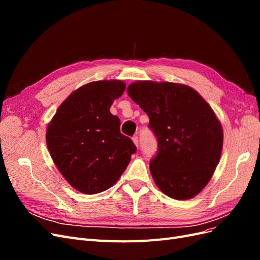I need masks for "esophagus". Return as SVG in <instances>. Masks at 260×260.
<instances>
[{"instance_id":"1","label":"esophagus","mask_w":260,"mask_h":260,"mask_svg":"<svg viewBox=\"0 0 260 260\" xmlns=\"http://www.w3.org/2000/svg\"><path fill=\"white\" fill-rule=\"evenodd\" d=\"M132 141H133V143L136 144V146L138 147V146H139V138H138L137 136H135V137L132 138Z\"/></svg>"}]
</instances>
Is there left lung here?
Here are the masks:
<instances>
[{
    "mask_svg": "<svg viewBox=\"0 0 260 260\" xmlns=\"http://www.w3.org/2000/svg\"><path fill=\"white\" fill-rule=\"evenodd\" d=\"M127 92L147 114L158 142L149 162L156 185L171 199L198 195L214 175L221 156V123L207 102L190 86L137 81Z\"/></svg>",
    "mask_w": 260,
    "mask_h": 260,
    "instance_id": "left-lung-1",
    "label": "left lung"
}]
</instances>
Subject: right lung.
<instances>
[{
    "instance_id": "right-lung-1",
    "label": "right lung",
    "mask_w": 260,
    "mask_h": 260,
    "mask_svg": "<svg viewBox=\"0 0 260 260\" xmlns=\"http://www.w3.org/2000/svg\"><path fill=\"white\" fill-rule=\"evenodd\" d=\"M125 89L120 80L94 81L62 102L46 129V145L67 182L81 193L96 194L113 186L137 152L120 133V119L111 108Z\"/></svg>"
}]
</instances>
